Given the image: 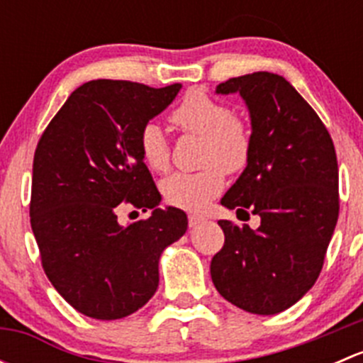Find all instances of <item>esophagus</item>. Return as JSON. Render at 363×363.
I'll list each match as a JSON object with an SVG mask.
<instances>
[{"instance_id":"esophagus-1","label":"esophagus","mask_w":363,"mask_h":363,"mask_svg":"<svg viewBox=\"0 0 363 363\" xmlns=\"http://www.w3.org/2000/svg\"><path fill=\"white\" fill-rule=\"evenodd\" d=\"M203 221H205L203 216H199V214H189L188 216V223H189V226H191V228H195V226H199L200 223H203Z\"/></svg>"}]
</instances>
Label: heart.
<instances>
[{"label": "heart", "instance_id": "obj_1", "mask_svg": "<svg viewBox=\"0 0 363 363\" xmlns=\"http://www.w3.org/2000/svg\"><path fill=\"white\" fill-rule=\"evenodd\" d=\"M172 123L184 133L202 137L199 172H177L161 182L164 200L174 207L199 212L225 188L226 172L235 174L246 168L251 156L250 126L232 108L205 91L191 89L170 116ZM138 151L151 170L164 172L170 164L167 135L156 123H147L138 133Z\"/></svg>", "mask_w": 363, "mask_h": 363}]
</instances>
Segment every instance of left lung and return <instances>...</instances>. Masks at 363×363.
Masks as SVG:
<instances>
[{
    "instance_id": "8db88e82",
    "label": "left lung",
    "mask_w": 363,
    "mask_h": 363,
    "mask_svg": "<svg viewBox=\"0 0 363 363\" xmlns=\"http://www.w3.org/2000/svg\"><path fill=\"white\" fill-rule=\"evenodd\" d=\"M239 93L251 117V156L221 199L251 208L256 230L221 219L225 246L211 262L216 290L252 314H277L316 283L339 218L334 142L309 104L284 77L255 72L216 87ZM250 216V214H247Z\"/></svg>"
}]
</instances>
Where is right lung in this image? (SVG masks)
I'll use <instances>...</instances> for the list:
<instances>
[{"mask_svg":"<svg viewBox=\"0 0 363 363\" xmlns=\"http://www.w3.org/2000/svg\"><path fill=\"white\" fill-rule=\"evenodd\" d=\"M181 87L91 80L69 94L36 145L29 218L42 267L57 294L94 320L145 306L158 288L161 252L188 230L181 208L158 207L138 151L142 126ZM123 203L153 212L119 225Z\"/></svg>","mask_w":363,"mask_h":363,"instance_id":"1","label":"right lung"}]
</instances>
